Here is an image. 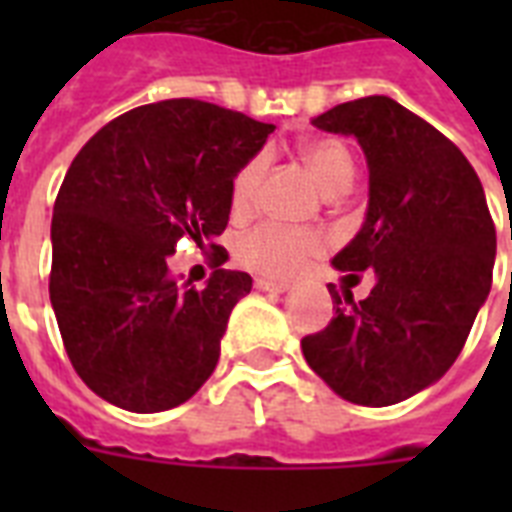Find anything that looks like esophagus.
<instances>
[{
    "mask_svg": "<svg viewBox=\"0 0 512 512\" xmlns=\"http://www.w3.org/2000/svg\"><path fill=\"white\" fill-rule=\"evenodd\" d=\"M255 287L260 289V292H276V295H281V292H287L289 289V281H273V279H255Z\"/></svg>",
    "mask_w": 512,
    "mask_h": 512,
    "instance_id": "34e87169",
    "label": "esophagus"
}]
</instances>
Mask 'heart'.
<instances>
[{
  "label": "heart",
  "instance_id": "1",
  "mask_svg": "<svg viewBox=\"0 0 512 512\" xmlns=\"http://www.w3.org/2000/svg\"><path fill=\"white\" fill-rule=\"evenodd\" d=\"M300 156L324 191L340 193L353 183V154L340 138L303 140ZM263 172V156H252L236 170L231 180V207L236 215H244L252 207ZM324 247H327V236L316 228L263 223L241 236L236 244V260L247 271L273 276V279H289L303 271L313 255L324 252Z\"/></svg>",
  "mask_w": 512,
  "mask_h": 512
}]
</instances>
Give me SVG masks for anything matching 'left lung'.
Listing matches in <instances>:
<instances>
[{"instance_id":"left-lung-1","label":"left lung","mask_w":512,"mask_h":512,"mask_svg":"<svg viewBox=\"0 0 512 512\" xmlns=\"http://www.w3.org/2000/svg\"><path fill=\"white\" fill-rule=\"evenodd\" d=\"M313 124L364 148L366 223L335 268L377 281L358 303L329 284L335 319L303 337V356L350 404H398L454 364L492 289L497 231L484 185L452 140L385 95L340 103Z\"/></svg>"}]
</instances>
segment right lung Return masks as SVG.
<instances>
[{"label": "right lung", "mask_w": 512, "mask_h": 512, "mask_svg": "<svg viewBox=\"0 0 512 512\" xmlns=\"http://www.w3.org/2000/svg\"><path fill=\"white\" fill-rule=\"evenodd\" d=\"M273 132L193 98L132 108L76 154L52 215L50 300L76 374L127 412L185 404L215 372L233 305L252 276L223 271L215 236L231 180ZM180 238L216 268L196 290L169 271Z\"/></svg>", "instance_id": "1"}]
</instances>
